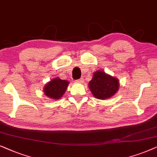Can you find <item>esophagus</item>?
<instances>
[{
  "mask_svg": "<svg viewBox=\"0 0 157 157\" xmlns=\"http://www.w3.org/2000/svg\"><path fill=\"white\" fill-rule=\"evenodd\" d=\"M77 82H79V83H82V82H83V80H82V78H81V79H79V80H75Z\"/></svg>",
  "mask_w": 157,
  "mask_h": 157,
  "instance_id": "34e87169",
  "label": "esophagus"
}]
</instances>
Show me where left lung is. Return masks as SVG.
Segmentation results:
<instances>
[{"instance_id": "obj_1", "label": "left lung", "mask_w": 157, "mask_h": 157, "mask_svg": "<svg viewBox=\"0 0 157 157\" xmlns=\"http://www.w3.org/2000/svg\"><path fill=\"white\" fill-rule=\"evenodd\" d=\"M89 87L97 99H108L117 93L119 82L116 77L99 70L93 73V78L89 82Z\"/></svg>"}]
</instances>
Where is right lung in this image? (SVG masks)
Listing matches in <instances>:
<instances>
[{
	"label": "right lung",
	"instance_id": "obj_1",
	"mask_svg": "<svg viewBox=\"0 0 157 157\" xmlns=\"http://www.w3.org/2000/svg\"><path fill=\"white\" fill-rule=\"evenodd\" d=\"M69 85V82L61 80L59 77L49 81L44 87V93L48 98L53 100H58L62 97L65 93Z\"/></svg>",
	"mask_w": 157,
	"mask_h": 157
}]
</instances>
